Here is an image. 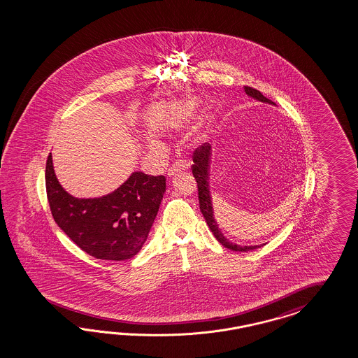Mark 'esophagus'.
<instances>
[{
	"instance_id": "1",
	"label": "esophagus",
	"mask_w": 358,
	"mask_h": 358,
	"mask_svg": "<svg viewBox=\"0 0 358 358\" xmlns=\"http://www.w3.org/2000/svg\"><path fill=\"white\" fill-rule=\"evenodd\" d=\"M189 169V164L184 163V162H176V163L169 168L168 171V176L169 177H173L176 174L181 173Z\"/></svg>"
}]
</instances>
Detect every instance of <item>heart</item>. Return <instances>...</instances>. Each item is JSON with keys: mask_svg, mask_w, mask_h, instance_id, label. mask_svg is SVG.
Listing matches in <instances>:
<instances>
[{"mask_svg": "<svg viewBox=\"0 0 358 358\" xmlns=\"http://www.w3.org/2000/svg\"><path fill=\"white\" fill-rule=\"evenodd\" d=\"M195 108H196V103L190 101V102L185 103L184 110L185 111H187V114H192V113L194 111Z\"/></svg>", "mask_w": 358, "mask_h": 358, "instance_id": "b5f03b06", "label": "heart"}]
</instances>
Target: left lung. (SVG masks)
Returning a JSON list of instances; mask_svg holds the SVG:
<instances>
[{
  "label": "left lung",
  "instance_id": "obj_1",
  "mask_svg": "<svg viewBox=\"0 0 358 358\" xmlns=\"http://www.w3.org/2000/svg\"><path fill=\"white\" fill-rule=\"evenodd\" d=\"M245 93L250 97L255 98L260 102L265 103H271L275 105L274 102H271V99L264 97L257 89H253L250 87H244ZM193 165H192V171L194 176L196 186H198V198H199V208L201 213L203 214V217L206 219L207 226L211 229V232L214 234V236L217 238V241L226 247L228 250H236V252H248V250H256L260 248V245H238L235 243H232L231 240H228L222 229L217 226V220L214 217V210H213V201H211V193H210V187H208V180H210V164H211V144L203 143L201 147H198L193 155Z\"/></svg>",
  "mask_w": 358,
  "mask_h": 358
}]
</instances>
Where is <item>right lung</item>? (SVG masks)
<instances>
[{"mask_svg":"<svg viewBox=\"0 0 358 358\" xmlns=\"http://www.w3.org/2000/svg\"><path fill=\"white\" fill-rule=\"evenodd\" d=\"M45 189L55 222L87 255L123 261L139 253L165 193V177L134 172L113 193L76 198L57 181L48 155Z\"/></svg>","mask_w":358,"mask_h":358,"instance_id":"obj_1","label":"right lung"}]
</instances>
